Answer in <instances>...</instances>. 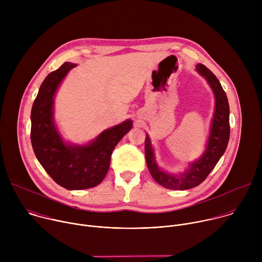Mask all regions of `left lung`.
<instances>
[{
  "instance_id": "8db88e82",
  "label": "left lung",
  "mask_w": 262,
  "mask_h": 262,
  "mask_svg": "<svg viewBox=\"0 0 262 262\" xmlns=\"http://www.w3.org/2000/svg\"><path fill=\"white\" fill-rule=\"evenodd\" d=\"M196 69L207 80L215 97V110L204 155L198 161L191 164L190 169L186 172L179 176L170 175L158 167L150 139L148 136L145 139V158L149 172L159 184L170 190H189L203 182L225 152L229 141L230 124L227 95L216 77L206 66L198 64Z\"/></svg>"
}]
</instances>
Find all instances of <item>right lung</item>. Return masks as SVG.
Masks as SVG:
<instances>
[{
	"mask_svg": "<svg viewBox=\"0 0 262 262\" xmlns=\"http://www.w3.org/2000/svg\"><path fill=\"white\" fill-rule=\"evenodd\" d=\"M76 64L65 62L42 82L31 112V143L48 174L67 190H85L99 184L107 173L115 146L133 127L132 120L101 133L85 146L62 140L53 121L54 95L67 72Z\"/></svg>",
	"mask_w": 262,
	"mask_h": 262,
	"instance_id": "right-lung-1",
	"label": "right lung"
}]
</instances>
